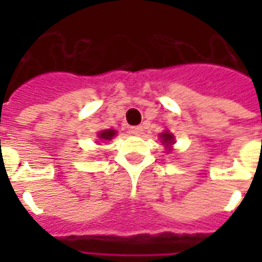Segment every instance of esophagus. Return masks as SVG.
Returning a JSON list of instances; mask_svg holds the SVG:
<instances>
[{"label":"esophagus","instance_id":"esophagus-1","mask_svg":"<svg viewBox=\"0 0 262 262\" xmlns=\"http://www.w3.org/2000/svg\"><path fill=\"white\" fill-rule=\"evenodd\" d=\"M143 126H133V127H130V133L132 135H136V136H139V135H142L143 133Z\"/></svg>","mask_w":262,"mask_h":262}]
</instances>
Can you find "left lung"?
I'll return each mask as SVG.
<instances>
[{
	"mask_svg": "<svg viewBox=\"0 0 262 262\" xmlns=\"http://www.w3.org/2000/svg\"><path fill=\"white\" fill-rule=\"evenodd\" d=\"M160 139H161V144H164V147H167L168 151H171V146L176 143V137L172 133L170 132H163L161 135H160Z\"/></svg>",
	"mask_w": 262,
	"mask_h": 262,
	"instance_id": "1",
	"label": "left lung"
}]
</instances>
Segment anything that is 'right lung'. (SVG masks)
<instances>
[{
	"label": "right lung",
	"mask_w": 262,
	"mask_h": 262,
	"mask_svg": "<svg viewBox=\"0 0 262 262\" xmlns=\"http://www.w3.org/2000/svg\"><path fill=\"white\" fill-rule=\"evenodd\" d=\"M116 136V130L114 129H106V130H101L98 133V139L99 140H111L112 137Z\"/></svg>",
	"instance_id": "1"
}]
</instances>
